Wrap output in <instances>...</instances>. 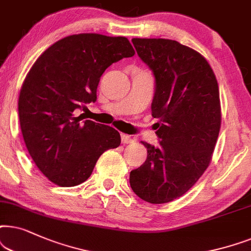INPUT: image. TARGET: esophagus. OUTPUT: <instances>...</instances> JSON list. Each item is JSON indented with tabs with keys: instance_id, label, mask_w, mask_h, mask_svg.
I'll return each mask as SVG.
<instances>
[{
	"instance_id": "1",
	"label": "esophagus",
	"mask_w": 251,
	"mask_h": 251,
	"mask_svg": "<svg viewBox=\"0 0 251 251\" xmlns=\"http://www.w3.org/2000/svg\"><path fill=\"white\" fill-rule=\"evenodd\" d=\"M122 136V142L124 143V145H128V143H133L134 142V140H133V138L131 135H128V134H123L120 135Z\"/></svg>"
}]
</instances>
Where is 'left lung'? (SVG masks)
I'll return each instance as SVG.
<instances>
[{
  "label": "left lung",
  "mask_w": 251,
  "mask_h": 251,
  "mask_svg": "<svg viewBox=\"0 0 251 251\" xmlns=\"http://www.w3.org/2000/svg\"><path fill=\"white\" fill-rule=\"evenodd\" d=\"M155 76L151 115L159 147L141 141L147 159L129 175L136 195L152 204L171 202L192 188L208 168L222 112L216 75L201 53L169 39H132Z\"/></svg>",
  "instance_id": "obj_1"
}]
</instances>
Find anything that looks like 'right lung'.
Here are the masks:
<instances>
[{"instance_id": "obj_1", "label": "right lung", "mask_w": 251, "mask_h": 251, "mask_svg": "<svg viewBox=\"0 0 251 251\" xmlns=\"http://www.w3.org/2000/svg\"><path fill=\"white\" fill-rule=\"evenodd\" d=\"M134 53L124 36L82 33L58 40L29 70L19 94V123L32 159L55 185L86 181L100 156L120 145L111 126L81 123L75 113L96 101L103 72Z\"/></svg>"}]
</instances>
